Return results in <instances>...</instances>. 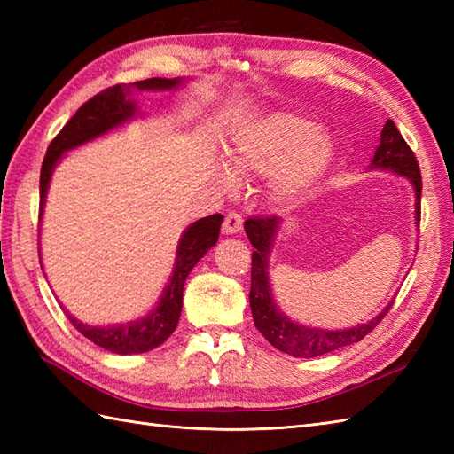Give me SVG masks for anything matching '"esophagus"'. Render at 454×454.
I'll use <instances>...</instances> for the list:
<instances>
[{"mask_svg": "<svg viewBox=\"0 0 454 454\" xmlns=\"http://www.w3.org/2000/svg\"><path fill=\"white\" fill-rule=\"evenodd\" d=\"M242 215H238L236 210H230L226 218H224V224H222V232H224L226 236H232V234H238L239 230H242Z\"/></svg>", "mask_w": 454, "mask_h": 454, "instance_id": "esophagus-1", "label": "esophagus"}]
</instances>
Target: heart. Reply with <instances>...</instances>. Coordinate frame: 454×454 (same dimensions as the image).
<instances>
[{
  "label": "heart",
  "mask_w": 454,
  "mask_h": 454,
  "mask_svg": "<svg viewBox=\"0 0 454 454\" xmlns=\"http://www.w3.org/2000/svg\"><path fill=\"white\" fill-rule=\"evenodd\" d=\"M335 160L333 138L294 113L275 111L239 130L226 152L228 169L218 185L236 189V179L267 177L269 199L278 210H293L322 185Z\"/></svg>",
  "instance_id": "obj_1"
}]
</instances>
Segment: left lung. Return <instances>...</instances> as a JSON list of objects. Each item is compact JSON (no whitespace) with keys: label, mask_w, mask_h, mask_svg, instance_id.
<instances>
[{"label":"left lung","mask_w":454,"mask_h":454,"mask_svg":"<svg viewBox=\"0 0 454 454\" xmlns=\"http://www.w3.org/2000/svg\"><path fill=\"white\" fill-rule=\"evenodd\" d=\"M371 169L392 171L396 173V176L406 177L411 183L413 192H416V224L419 226V166L416 156H413V152L410 150L406 140L402 138L400 130L392 121H387L380 132V140L376 144L374 156L371 161ZM244 228L249 242L254 246L249 306H252L255 327L275 349L293 356H304V359L332 353L335 349H341V347L361 341L363 337L372 332L376 324L388 314L392 302L366 324L343 327V330H322V327L304 325L291 320V317L281 312V308L277 306L271 291V283H269V255H271L275 236L278 230H281V218H247Z\"/></svg>","instance_id":"8db88e82"}]
</instances>
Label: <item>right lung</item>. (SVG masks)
Listing matches in <instances>:
<instances>
[{"instance_id": "1", "label": "right lung", "mask_w": 454, "mask_h": 454, "mask_svg": "<svg viewBox=\"0 0 454 454\" xmlns=\"http://www.w3.org/2000/svg\"><path fill=\"white\" fill-rule=\"evenodd\" d=\"M185 82V78H152L129 85H114V88L105 90L88 103H83L75 111L74 117L66 122V127L58 132V137L46 150L41 169V216L46 205V192L48 185H51L54 168L60 163L66 152L83 146V144L122 127L124 122L137 119L140 113L138 103L132 99V91H171L181 88ZM222 220H224L222 215L200 218L192 222L185 232L181 234L176 252V263H173V273L166 288H163V294L160 296L158 304L146 316L122 324L91 325L78 320V317L72 316L62 306L66 316L70 317L72 325L95 345L117 355L146 353L156 349L177 327L183 306V286H185L191 269L218 242Z\"/></svg>"}]
</instances>
